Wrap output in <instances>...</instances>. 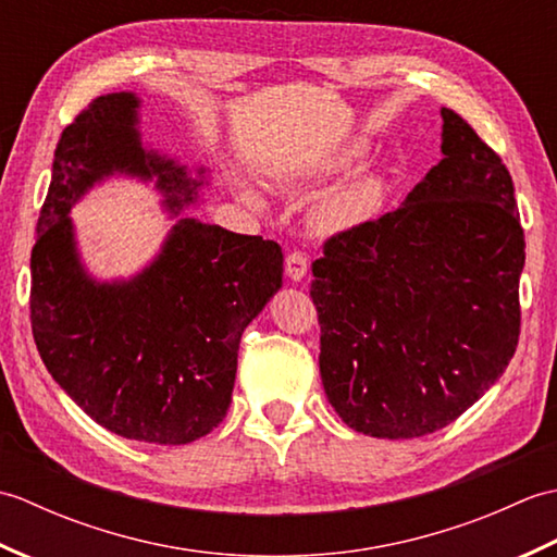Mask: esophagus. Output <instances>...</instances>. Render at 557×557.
Masks as SVG:
<instances>
[{"label": "esophagus", "mask_w": 557, "mask_h": 557, "mask_svg": "<svg viewBox=\"0 0 557 557\" xmlns=\"http://www.w3.org/2000/svg\"><path fill=\"white\" fill-rule=\"evenodd\" d=\"M285 272L294 282L304 280L306 272H309V256L304 251H289L285 258Z\"/></svg>", "instance_id": "34e87169"}]
</instances>
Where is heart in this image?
<instances>
[{
    "mask_svg": "<svg viewBox=\"0 0 557 557\" xmlns=\"http://www.w3.org/2000/svg\"><path fill=\"white\" fill-rule=\"evenodd\" d=\"M361 156L359 148H349L345 152H339L335 160H330V168L342 170L351 164ZM383 198V188L375 180H361L351 186L339 188V191L330 194L321 208H318V222L323 224L325 230H347L359 224L363 220H369L373 212L381 206Z\"/></svg>",
    "mask_w": 557,
    "mask_h": 557,
    "instance_id": "obj_1",
    "label": "heart"
}]
</instances>
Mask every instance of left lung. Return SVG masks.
Here are the masks:
<instances>
[{
	"label": "left lung",
	"instance_id": "8db88e82",
	"mask_svg": "<svg viewBox=\"0 0 557 557\" xmlns=\"http://www.w3.org/2000/svg\"><path fill=\"white\" fill-rule=\"evenodd\" d=\"M443 122V160L405 203L333 234L311 265L330 405L349 429L389 441L459 419L519 342L512 176L455 110Z\"/></svg>",
	"mask_w": 557,
	"mask_h": 557
}]
</instances>
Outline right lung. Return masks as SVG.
<instances>
[{
    "label": "right lung",
    "instance_id": "1",
    "mask_svg": "<svg viewBox=\"0 0 557 557\" xmlns=\"http://www.w3.org/2000/svg\"><path fill=\"white\" fill-rule=\"evenodd\" d=\"M138 100L88 102L62 138L30 253V325L47 371L104 429L138 443L186 445L230 409L246 325L282 287V248L196 220L174 224L144 275L96 285L81 270L66 212L102 174H158L170 208L196 184L144 152Z\"/></svg>",
    "mask_w": 557,
    "mask_h": 557
}]
</instances>
